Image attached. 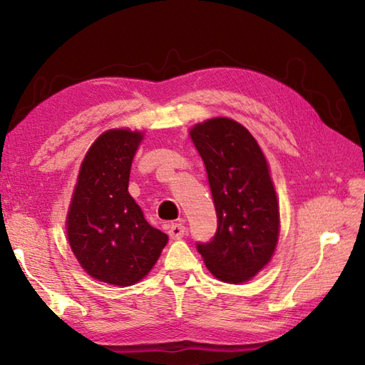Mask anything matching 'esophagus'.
Here are the masks:
<instances>
[{"instance_id": "esophagus-1", "label": "esophagus", "mask_w": 365, "mask_h": 365, "mask_svg": "<svg viewBox=\"0 0 365 365\" xmlns=\"http://www.w3.org/2000/svg\"><path fill=\"white\" fill-rule=\"evenodd\" d=\"M168 234L173 240H180L185 237V234H187V227H185L183 224H177V222L170 224Z\"/></svg>"}]
</instances>
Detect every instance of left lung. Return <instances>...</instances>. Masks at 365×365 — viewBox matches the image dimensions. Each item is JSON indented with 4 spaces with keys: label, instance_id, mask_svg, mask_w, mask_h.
<instances>
[{
    "label": "left lung",
    "instance_id": "1",
    "mask_svg": "<svg viewBox=\"0 0 365 365\" xmlns=\"http://www.w3.org/2000/svg\"><path fill=\"white\" fill-rule=\"evenodd\" d=\"M190 138L205 165L218 218L213 240L197 251L216 279L247 282L273 259L281 230L267 157L251 131L229 118L195 123Z\"/></svg>",
    "mask_w": 365,
    "mask_h": 365
}]
</instances>
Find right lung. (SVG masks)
<instances>
[{"label":"right lung","instance_id":"right-lung-1","mask_svg":"<svg viewBox=\"0 0 365 365\" xmlns=\"http://www.w3.org/2000/svg\"><path fill=\"white\" fill-rule=\"evenodd\" d=\"M144 131L110 128L84 155L68 204L66 232L80 267L100 282L130 287L149 274L168 235L152 227L128 192Z\"/></svg>","mask_w":365,"mask_h":365}]
</instances>
